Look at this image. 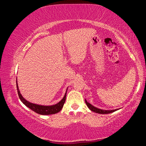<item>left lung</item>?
<instances>
[{"label":"left lung","instance_id":"8db88e82","mask_svg":"<svg viewBox=\"0 0 146 146\" xmlns=\"http://www.w3.org/2000/svg\"><path fill=\"white\" fill-rule=\"evenodd\" d=\"M85 102H86V105H87V106H88V107L89 108V109H90L91 111H92L95 112V113H99V114H108V113H113V112L115 111L118 110V109H117V110H100V109H98V108L94 107V106L91 105V104L88 102L87 100H86V99H85Z\"/></svg>","mask_w":146,"mask_h":146}]
</instances>
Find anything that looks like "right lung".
<instances>
[{
    "label": "right lung",
    "instance_id": "1",
    "mask_svg": "<svg viewBox=\"0 0 146 146\" xmlns=\"http://www.w3.org/2000/svg\"><path fill=\"white\" fill-rule=\"evenodd\" d=\"M17 92H18L19 97L20 99L22 101L24 105L26 106L27 107L31 109V110H33V111L36 112V113L42 115H53L55 114V113H58L62 110V108H63V106L65 103L66 101V93H65V95L63 97L60 102L56 104L53 105V106H40L38 104H33L27 101L26 99H24L23 96L20 93V91L19 90L18 85H17ZM68 90V89H67Z\"/></svg>",
    "mask_w": 146,
    "mask_h": 146
}]
</instances>
